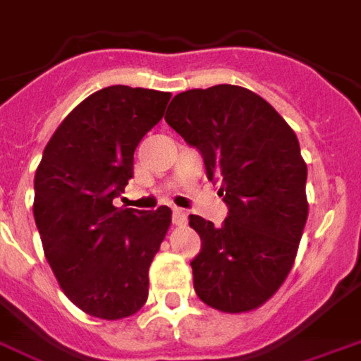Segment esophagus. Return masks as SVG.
<instances>
[{
    "mask_svg": "<svg viewBox=\"0 0 361 361\" xmlns=\"http://www.w3.org/2000/svg\"><path fill=\"white\" fill-rule=\"evenodd\" d=\"M185 221H188V213L183 209H173V223L181 227V225H185Z\"/></svg>",
    "mask_w": 361,
    "mask_h": 361,
    "instance_id": "obj_1",
    "label": "esophagus"
}]
</instances>
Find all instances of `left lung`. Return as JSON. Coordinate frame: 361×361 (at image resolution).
<instances>
[{"label": "left lung", "mask_w": 361, "mask_h": 361, "mask_svg": "<svg viewBox=\"0 0 361 361\" xmlns=\"http://www.w3.org/2000/svg\"><path fill=\"white\" fill-rule=\"evenodd\" d=\"M166 122L200 149L229 207L221 227L190 215L201 237L193 288L215 310H255L290 273L308 217L298 138L264 98L235 85L176 94Z\"/></svg>", "instance_id": "1"}]
</instances>
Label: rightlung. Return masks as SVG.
Wrapping results in <instances>:
<instances>
[{"label": "right lung", "instance_id": "obj_1", "mask_svg": "<svg viewBox=\"0 0 361 361\" xmlns=\"http://www.w3.org/2000/svg\"><path fill=\"white\" fill-rule=\"evenodd\" d=\"M170 92L114 85L85 98L55 130L35 171L43 251L82 312L120 320L148 300V269L171 209L116 207L134 173V149L164 116Z\"/></svg>", "mask_w": 361, "mask_h": 361}]
</instances>
